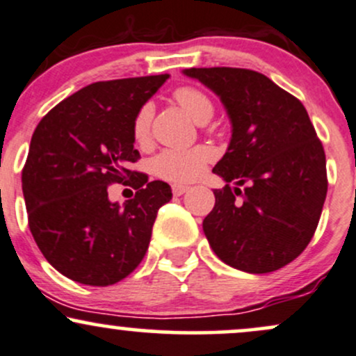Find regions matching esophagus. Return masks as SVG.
<instances>
[{"label": "esophagus", "mask_w": 356, "mask_h": 356, "mask_svg": "<svg viewBox=\"0 0 356 356\" xmlns=\"http://www.w3.org/2000/svg\"><path fill=\"white\" fill-rule=\"evenodd\" d=\"M190 190L186 185H181V183H175L173 186H171V191H173L175 196H181L183 193H186V191Z\"/></svg>", "instance_id": "esophagus-1"}]
</instances>
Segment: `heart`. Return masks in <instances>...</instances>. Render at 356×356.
<instances>
[{
	"mask_svg": "<svg viewBox=\"0 0 356 356\" xmlns=\"http://www.w3.org/2000/svg\"><path fill=\"white\" fill-rule=\"evenodd\" d=\"M173 99L196 123H207L215 111L210 96L195 86L177 88L173 91ZM152 118L153 110L149 104H143L133 118L131 133L136 145L145 146L149 141ZM211 160L213 149L207 145H198L188 149H163L152 160V170L163 179L183 183L198 178Z\"/></svg>",
	"mask_w": 356,
	"mask_h": 356,
	"instance_id": "b5f03b06",
	"label": "heart"
}]
</instances>
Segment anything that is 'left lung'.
Instances as JSON below:
<instances>
[{"instance_id":"obj_1","label":"left lung","mask_w":356,"mask_h":356,"mask_svg":"<svg viewBox=\"0 0 356 356\" xmlns=\"http://www.w3.org/2000/svg\"><path fill=\"white\" fill-rule=\"evenodd\" d=\"M232 120L228 152L213 173L227 181L203 232L216 257L248 273H270L300 257L327 198V160L310 116L293 95L246 68H190ZM233 184H236L235 188Z\"/></svg>"}]
</instances>
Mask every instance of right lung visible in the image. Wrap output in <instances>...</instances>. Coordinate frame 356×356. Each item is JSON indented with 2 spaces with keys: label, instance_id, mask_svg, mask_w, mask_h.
<instances>
[{
  "label": "right lung",
  "instance_id": "obj_1",
  "mask_svg": "<svg viewBox=\"0 0 356 356\" xmlns=\"http://www.w3.org/2000/svg\"><path fill=\"white\" fill-rule=\"evenodd\" d=\"M168 74L91 83L58 103L31 136L21 173L38 248L66 278L91 286L127 278L148 250L165 181L129 170L140 160L133 118ZM120 182L137 190L123 209L107 200Z\"/></svg>",
  "mask_w": 356,
  "mask_h": 356
}]
</instances>
